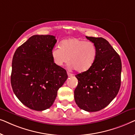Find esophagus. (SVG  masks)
Returning a JSON list of instances; mask_svg holds the SVG:
<instances>
[{
    "instance_id": "esophagus-1",
    "label": "esophagus",
    "mask_w": 135,
    "mask_h": 135,
    "mask_svg": "<svg viewBox=\"0 0 135 135\" xmlns=\"http://www.w3.org/2000/svg\"><path fill=\"white\" fill-rule=\"evenodd\" d=\"M67 74H68V76H69V77H71V76H73V74L70 73H69V72H68Z\"/></svg>"
}]
</instances>
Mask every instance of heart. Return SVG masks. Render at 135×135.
Here are the masks:
<instances>
[{
	"label": "heart",
	"mask_w": 135,
	"mask_h": 135,
	"mask_svg": "<svg viewBox=\"0 0 135 135\" xmlns=\"http://www.w3.org/2000/svg\"><path fill=\"white\" fill-rule=\"evenodd\" d=\"M97 54L95 44L80 38L62 40L60 47L56 46L51 51V58L56 66H63L69 61V67L79 73L89 69L95 62Z\"/></svg>",
	"instance_id": "heart-1"
}]
</instances>
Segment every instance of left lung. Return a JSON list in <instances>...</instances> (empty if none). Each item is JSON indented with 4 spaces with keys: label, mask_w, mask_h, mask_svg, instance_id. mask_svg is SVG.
Segmentation results:
<instances>
[{
    "label": "left lung",
    "mask_w": 135,
    "mask_h": 135,
    "mask_svg": "<svg viewBox=\"0 0 135 135\" xmlns=\"http://www.w3.org/2000/svg\"><path fill=\"white\" fill-rule=\"evenodd\" d=\"M86 38L97 46L98 54L93 66L75 75V103L81 109L96 112L106 107L117 96L121 84L122 62L119 54L102 37Z\"/></svg>",
    "instance_id": "1"
}]
</instances>
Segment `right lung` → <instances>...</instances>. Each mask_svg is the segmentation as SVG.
I'll use <instances>...</instances> for the list:
<instances>
[{"label": "right lung", "mask_w": 135, "mask_h": 135, "mask_svg": "<svg viewBox=\"0 0 135 135\" xmlns=\"http://www.w3.org/2000/svg\"><path fill=\"white\" fill-rule=\"evenodd\" d=\"M56 43L51 35H34L16 49L12 60L11 84L24 105L41 111L52 106L57 92L68 79L66 71L51 56Z\"/></svg>", "instance_id": "right-lung-1"}]
</instances>
